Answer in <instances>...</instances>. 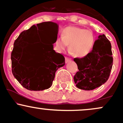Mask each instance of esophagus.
<instances>
[{"label": "esophagus", "mask_w": 123, "mask_h": 123, "mask_svg": "<svg viewBox=\"0 0 123 123\" xmlns=\"http://www.w3.org/2000/svg\"><path fill=\"white\" fill-rule=\"evenodd\" d=\"M65 62H66V63L69 62L71 61H72L71 59L69 58H68V57H65Z\"/></svg>", "instance_id": "esophagus-1"}]
</instances>
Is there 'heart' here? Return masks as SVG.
I'll use <instances>...</instances> for the list:
<instances>
[{"mask_svg": "<svg viewBox=\"0 0 123 123\" xmlns=\"http://www.w3.org/2000/svg\"><path fill=\"white\" fill-rule=\"evenodd\" d=\"M95 44V36L92 31L77 26H67L62 31L61 37L55 42V49L59 53L69 49L76 57L83 58L91 53Z\"/></svg>", "mask_w": 123, "mask_h": 123, "instance_id": "b5f03b06", "label": "heart"}]
</instances>
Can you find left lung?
Returning <instances> with one entry per match:
<instances>
[{"label": "left lung", "instance_id": "8db88e82", "mask_svg": "<svg viewBox=\"0 0 123 123\" xmlns=\"http://www.w3.org/2000/svg\"><path fill=\"white\" fill-rule=\"evenodd\" d=\"M111 48L105 35H100L90 54L74 58L79 69L73 78L77 88L92 90L106 82L113 65Z\"/></svg>", "mask_w": 123, "mask_h": 123}]
</instances>
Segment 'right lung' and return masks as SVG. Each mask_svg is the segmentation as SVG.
<instances>
[{
  "instance_id": "right-lung-1",
  "label": "right lung",
  "mask_w": 123,
  "mask_h": 123,
  "mask_svg": "<svg viewBox=\"0 0 123 123\" xmlns=\"http://www.w3.org/2000/svg\"><path fill=\"white\" fill-rule=\"evenodd\" d=\"M49 31L57 38L58 25L50 21L33 25L21 32L14 43L11 54L12 73L21 85L31 91L50 88L56 71L65 65L64 57L53 50V44L39 43L50 39L47 33L39 32ZM55 40H52L53 44Z\"/></svg>"
}]
</instances>
